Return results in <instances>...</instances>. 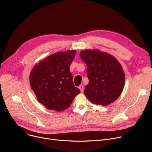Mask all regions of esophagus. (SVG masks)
Listing matches in <instances>:
<instances>
[{
  "mask_svg": "<svg viewBox=\"0 0 152 152\" xmlns=\"http://www.w3.org/2000/svg\"><path fill=\"white\" fill-rule=\"evenodd\" d=\"M79 88L80 89L81 93H83V85H80L79 86Z\"/></svg>",
  "mask_w": 152,
  "mask_h": 152,
  "instance_id": "34e87169",
  "label": "esophagus"
}]
</instances>
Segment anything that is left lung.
<instances>
[{
	"mask_svg": "<svg viewBox=\"0 0 152 152\" xmlns=\"http://www.w3.org/2000/svg\"><path fill=\"white\" fill-rule=\"evenodd\" d=\"M80 56L86 65L89 83L84 94L92 103L107 106L121 95L124 86L123 68L117 59L99 50L82 51Z\"/></svg>",
	"mask_w": 152,
	"mask_h": 152,
	"instance_id": "obj_1",
	"label": "left lung"
}]
</instances>
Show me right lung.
Returning <instances> with one entry per match:
<instances>
[{"label":"right lung","instance_id":"1","mask_svg":"<svg viewBox=\"0 0 152 152\" xmlns=\"http://www.w3.org/2000/svg\"><path fill=\"white\" fill-rule=\"evenodd\" d=\"M76 50L51 55L34 67L30 84L38 101L47 109L62 111L70 106L80 93L73 83L70 66Z\"/></svg>","mask_w":152,"mask_h":152}]
</instances>
